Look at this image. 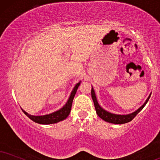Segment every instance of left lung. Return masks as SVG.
Here are the masks:
<instances>
[{
    "label": "left lung",
    "instance_id": "left-lung-1",
    "mask_svg": "<svg viewBox=\"0 0 160 160\" xmlns=\"http://www.w3.org/2000/svg\"><path fill=\"white\" fill-rule=\"evenodd\" d=\"M151 94H150L148 98H147V100L145 101V103H144L143 105H142L141 107L138 110H136L135 112H133V113H132L131 114H128V115H118V114H113V113H109V112L106 111L105 110H104L98 103L93 88H92V90H91V96L92 98V101H93L94 106H95L96 113L98 114V116H99L102 119L104 120L105 122H109V123L117 124V125H121V124L128 123V122H131V120L133 119L142 110V108L145 107V104H146L147 102H148L149 98L151 97Z\"/></svg>",
    "mask_w": 160,
    "mask_h": 160
}]
</instances>
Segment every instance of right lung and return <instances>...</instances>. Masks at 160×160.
Segmentation results:
<instances>
[{
	"mask_svg": "<svg viewBox=\"0 0 160 160\" xmlns=\"http://www.w3.org/2000/svg\"><path fill=\"white\" fill-rule=\"evenodd\" d=\"M80 82H78V84H76L75 88L72 90V92H71L70 98L67 102V103L65 104V105L62 108H61L60 110H57V111L52 113L50 114H47V115L44 116H32L29 115L25 112L23 109V112L27 115L31 120H32L33 122H36L38 124H42V125H49V124H54L57 123V122L62 121L66 119L67 117L69 116V114L70 113L71 107H72V100H73L74 96L76 95L77 90H78V86H79Z\"/></svg>",
	"mask_w": 160,
	"mask_h": 160,
	"instance_id": "right-lung-1",
	"label": "right lung"
}]
</instances>
